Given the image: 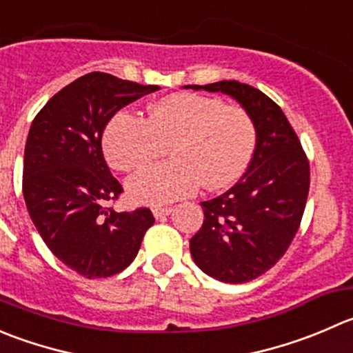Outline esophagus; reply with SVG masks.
<instances>
[{"label": "esophagus", "mask_w": 353, "mask_h": 353, "mask_svg": "<svg viewBox=\"0 0 353 353\" xmlns=\"http://www.w3.org/2000/svg\"><path fill=\"white\" fill-rule=\"evenodd\" d=\"M152 212L157 219H162V217H167V215L172 212V208L170 207H155Z\"/></svg>", "instance_id": "34e87169"}]
</instances>
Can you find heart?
<instances>
[{"label": "heart", "mask_w": 353, "mask_h": 353, "mask_svg": "<svg viewBox=\"0 0 353 353\" xmlns=\"http://www.w3.org/2000/svg\"><path fill=\"white\" fill-rule=\"evenodd\" d=\"M256 124L239 105L221 98L176 93L160 98L146 119L119 112L103 136L105 155L121 172L141 169L169 146L170 162L143 169L128 181L138 203L162 205L190 196L198 188L219 191L248 169L256 148Z\"/></svg>", "instance_id": "b5f03b06"}]
</instances>
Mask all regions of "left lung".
Instances as JSON below:
<instances>
[{
  "mask_svg": "<svg viewBox=\"0 0 353 353\" xmlns=\"http://www.w3.org/2000/svg\"><path fill=\"white\" fill-rule=\"evenodd\" d=\"M229 94L252 114L256 148L229 191L201 201L203 225L190 239L194 263L222 283H248L281 259L302 222L310 165L295 129L268 94L238 81L190 85Z\"/></svg>",
  "mask_w": 353,
  "mask_h": 353,
  "instance_id": "8db88e82",
  "label": "left lung"
}]
</instances>
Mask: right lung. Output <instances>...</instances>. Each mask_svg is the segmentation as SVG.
<instances>
[{"label":"right lung","instance_id":"1","mask_svg":"<svg viewBox=\"0 0 353 353\" xmlns=\"http://www.w3.org/2000/svg\"><path fill=\"white\" fill-rule=\"evenodd\" d=\"M157 90L91 72L58 91L30 125L22 179L27 210L53 255L88 279L124 271L155 222L146 207L115 212L107 205L124 190L105 162L101 138L121 108Z\"/></svg>","mask_w":353,"mask_h":353}]
</instances>
